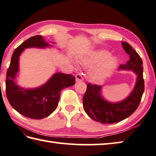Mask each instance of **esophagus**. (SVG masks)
Segmentation results:
<instances>
[{
  "label": "esophagus",
  "mask_w": 156,
  "mask_h": 156,
  "mask_svg": "<svg viewBox=\"0 0 156 156\" xmlns=\"http://www.w3.org/2000/svg\"><path fill=\"white\" fill-rule=\"evenodd\" d=\"M75 78H76V82H77L83 81V79H84L83 77H82V74H76V76H75Z\"/></svg>",
  "instance_id": "1"
}]
</instances>
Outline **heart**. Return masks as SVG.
<instances>
[{
    "label": "heart",
    "instance_id": "b5f03b06",
    "mask_svg": "<svg viewBox=\"0 0 156 156\" xmlns=\"http://www.w3.org/2000/svg\"><path fill=\"white\" fill-rule=\"evenodd\" d=\"M111 52L105 49L94 51L89 53L87 57L82 60V64L88 68L100 66L90 73V78L93 82L103 81L116 68L118 58L115 56H111Z\"/></svg>",
    "mask_w": 156,
    "mask_h": 156
}]
</instances>
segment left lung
Masks as SVG:
<instances>
[{
	"instance_id": "1",
	"label": "left lung",
	"mask_w": 156,
	"mask_h": 156,
	"mask_svg": "<svg viewBox=\"0 0 156 156\" xmlns=\"http://www.w3.org/2000/svg\"><path fill=\"white\" fill-rule=\"evenodd\" d=\"M122 47L130 55V59L121 65L118 71H132L136 75L135 84L130 93L120 101L112 102L102 95V86L88 83L82 99L87 114L93 120L103 124L116 123L130 116L138 108L144 92L141 58L128 42H122Z\"/></svg>"
}]
</instances>
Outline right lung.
I'll list each match as a JSON object with an SVG mask.
<instances>
[{
  "label": "right lung",
  "instance_id": "right-lung-1",
  "mask_svg": "<svg viewBox=\"0 0 156 156\" xmlns=\"http://www.w3.org/2000/svg\"><path fill=\"white\" fill-rule=\"evenodd\" d=\"M29 48L44 49L53 48V46L42 36L38 35L27 39L15 50L7 72L6 94L9 103L20 114L40 120L48 117L55 110L61 91L73 86L75 84V77L71 74L57 72L44 84L38 87H20L15 81L20 74V57L26 48Z\"/></svg>",
  "mask_w": 156,
  "mask_h": 156
}]
</instances>
